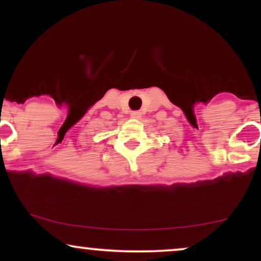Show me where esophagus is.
Wrapping results in <instances>:
<instances>
[{
    "label": "esophagus",
    "mask_w": 261,
    "mask_h": 261,
    "mask_svg": "<svg viewBox=\"0 0 261 261\" xmlns=\"http://www.w3.org/2000/svg\"><path fill=\"white\" fill-rule=\"evenodd\" d=\"M140 116H141V113L140 112H133V113H131V118L139 119Z\"/></svg>",
    "instance_id": "esophagus-1"
}]
</instances>
